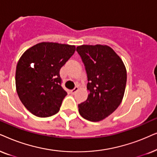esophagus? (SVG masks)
<instances>
[{
  "mask_svg": "<svg viewBox=\"0 0 157 157\" xmlns=\"http://www.w3.org/2000/svg\"><path fill=\"white\" fill-rule=\"evenodd\" d=\"M78 87L77 86H75V88L73 89V90H71V93H72V94H75V93H76V92L78 90Z\"/></svg>",
  "mask_w": 157,
  "mask_h": 157,
  "instance_id": "esophagus-1",
  "label": "esophagus"
}]
</instances>
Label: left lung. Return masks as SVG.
I'll use <instances>...</instances> for the list:
<instances>
[{"label": "left lung", "instance_id": "left-lung-1", "mask_svg": "<svg viewBox=\"0 0 157 157\" xmlns=\"http://www.w3.org/2000/svg\"><path fill=\"white\" fill-rule=\"evenodd\" d=\"M87 73V99L78 104L81 116L96 122L116 110L126 88V70L119 56L108 46L82 45L76 48Z\"/></svg>", "mask_w": 157, "mask_h": 157}]
</instances>
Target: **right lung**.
Segmentation results:
<instances>
[{"instance_id": "right-lung-1", "label": "right lung", "mask_w": 157, "mask_h": 157, "mask_svg": "<svg viewBox=\"0 0 157 157\" xmlns=\"http://www.w3.org/2000/svg\"><path fill=\"white\" fill-rule=\"evenodd\" d=\"M75 52V46L42 42L23 54L16 66V90L31 113L47 118L59 112L67 95L59 71Z\"/></svg>"}]
</instances>
